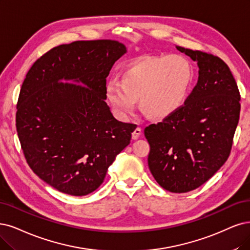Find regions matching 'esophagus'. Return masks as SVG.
Segmentation results:
<instances>
[{
	"instance_id": "34e87169",
	"label": "esophagus",
	"mask_w": 250,
	"mask_h": 250,
	"mask_svg": "<svg viewBox=\"0 0 250 250\" xmlns=\"http://www.w3.org/2000/svg\"><path fill=\"white\" fill-rule=\"evenodd\" d=\"M141 135V128L140 127H136L135 131L132 133V139L133 140H137L138 138L140 137Z\"/></svg>"
}]
</instances>
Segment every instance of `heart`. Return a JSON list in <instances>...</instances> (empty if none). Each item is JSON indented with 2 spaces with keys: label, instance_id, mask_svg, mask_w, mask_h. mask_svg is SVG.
I'll list each match as a JSON object with an SVG mask.
<instances>
[{
  "label": "heart",
  "instance_id": "heart-1",
  "mask_svg": "<svg viewBox=\"0 0 250 250\" xmlns=\"http://www.w3.org/2000/svg\"><path fill=\"white\" fill-rule=\"evenodd\" d=\"M192 78V64L184 55L147 57L128 67L120 81L110 80L106 94L119 116L132 114L140 99L147 116L164 119L186 103Z\"/></svg>",
  "mask_w": 250,
  "mask_h": 250
}]
</instances>
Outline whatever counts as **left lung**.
<instances>
[{
	"label": "left lung",
	"mask_w": 250,
	"mask_h": 250,
	"mask_svg": "<svg viewBox=\"0 0 250 250\" xmlns=\"http://www.w3.org/2000/svg\"><path fill=\"white\" fill-rule=\"evenodd\" d=\"M198 62L199 78L184 105L162 123L145 127L148 167L171 192L201 187L229 155L240 116V92L228 64L218 57L176 46Z\"/></svg>",
	"instance_id": "obj_1"
}]
</instances>
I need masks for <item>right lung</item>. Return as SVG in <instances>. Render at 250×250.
I'll list each match as a JSON object with an SVG mask.
<instances>
[{
  "mask_svg": "<svg viewBox=\"0 0 250 250\" xmlns=\"http://www.w3.org/2000/svg\"><path fill=\"white\" fill-rule=\"evenodd\" d=\"M125 52L114 40L75 41L43 54L26 74L17 135L34 173L61 192L96 190L131 142L135 125L118 122L105 102L106 78Z\"/></svg>",
  "mask_w": 250,
  "mask_h": 250,
  "instance_id": "1",
  "label": "right lung"
}]
</instances>
